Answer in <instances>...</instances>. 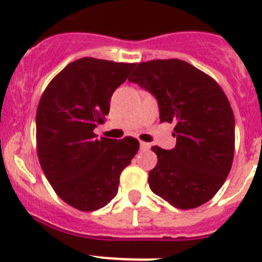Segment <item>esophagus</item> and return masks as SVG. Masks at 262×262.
Masks as SVG:
<instances>
[{
    "mask_svg": "<svg viewBox=\"0 0 262 262\" xmlns=\"http://www.w3.org/2000/svg\"><path fill=\"white\" fill-rule=\"evenodd\" d=\"M140 148H142L143 151H147L151 148V144L149 143H145V142H140Z\"/></svg>",
    "mask_w": 262,
    "mask_h": 262,
    "instance_id": "esophagus-1",
    "label": "esophagus"
}]
</instances>
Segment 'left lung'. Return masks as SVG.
Masks as SVG:
<instances>
[{"label":"left lung","mask_w":262,"mask_h":262,"mask_svg":"<svg viewBox=\"0 0 262 262\" xmlns=\"http://www.w3.org/2000/svg\"><path fill=\"white\" fill-rule=\"evenodd\" d=\"M129 82L154 94L160 120L174 124L173 149L152 147L148 184L181 210L209 202L226 181L235 151V117L216 81L178 59L139 62Z\"/></svg>","instance_id":"1"}]
</instances>
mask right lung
I'll list each match as a JSON object with an SVG mask.
<instances>
[{"instance_id": "obj_1", "label": "right lung", "mask_w": 262, "mask_h": 262, "mask_svg": "<svg viewBox=\"0 0 262 262\" xmlns=\"http://www.w3.org/2000/svg\"><path fill=\"white\" fill-rule=\"evenodd\" d=\"M136 64L82 57L55 76L36 111V151L52 189L69 206L94 211L118 193L120 173L139 149L134 138L97 139L110 99Z\"/></svg>"}]
</instances>
